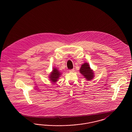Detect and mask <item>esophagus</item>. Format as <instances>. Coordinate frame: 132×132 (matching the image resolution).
<instances>
[{
    "instance_id": "34e87169",
    "label": "esophagus",
    "mask_w": 132,
    "mask_h": 132,
    "mask_svg": "<svg viewBox=\"0 0 132 132\" xmlns=\"http://www.w3.org/2000/svg\"><path fill=\"white\" fill-rule=\"evenodd\" d=\"M74 71H75L74 69H72V70H69V72H74Z\"/></svg>"
}]
</instances>
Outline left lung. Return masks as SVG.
Segmentation results:
<instances>
[{
    "mask_svg": "<svg viewBox=\"0 0 132 132\" xmlns=\"http://www.w3.org/2000/svg\"><path fill=\"white\" fill-rule=\"evenodd\" d=\"M80 72L86 78L87 80H91L94 78V72L90 69L89 64L87 63H84L81 65Z\"/></svg>",
    "mask_w": 132,
    "mask_h": 132,
    "instance_id": "1",
    "label": "left lung"
}]
</instances>
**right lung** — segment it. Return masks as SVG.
<instances>
[{
    "label": "right lung",
    "instance_id": "obj_1",
    "mask_svg": "<svg viewBox=\"0 0 132 132\" xmlns=\"http://www.w3.org/2000/svg\"><path fill=\"white\" fill-rule=\"evenodd\" d=\"M60 75V73L56 69H54L53 70L52 73L50 75V80L53 82H56L57 81Z\"/></svg>",
    "mask_w": 132,
    "mask_h": 132
}]
</instances>
